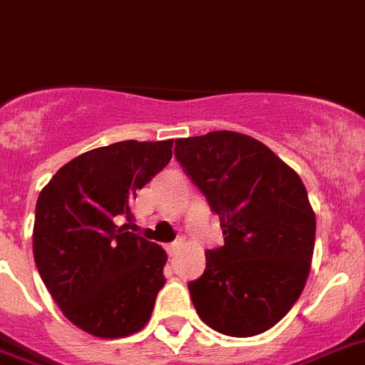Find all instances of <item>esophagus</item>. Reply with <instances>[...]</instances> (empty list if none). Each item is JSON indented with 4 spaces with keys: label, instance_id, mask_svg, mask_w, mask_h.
Here are the masks:
<instances>
[{
    "label": "esophagus",
    "instance_id": "1",
    "mask_svg": "<svg viewBox=\"0 0 365 365\" xmlns=\"http://www.w3.org/2000/svg\"><path fill=\"white\" fill-rule=\"evenodd\" d=\"M182 248H183V240H176V242H173L167 246V253H169L170 257H174V255H176V253H178Z\"/></svg>",
    "mask_w": 365,
    "mask_h": 365
}]
</instances>
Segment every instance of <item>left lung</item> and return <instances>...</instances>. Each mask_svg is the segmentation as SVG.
I'll return each instance as SVG.
<instances>
[{"label": "left lung", "instance_id": "obj_1", "mask_svg": "<svg viewBox=\"0 0 365 365\" xmlns=\"http://www.w3.org/2000/svg\"><path fill=\"white\" fill-rule=\"evenodd\" d=\"M174 154L220 217L224 246L189 283L205 325L237 338L287 316L310 272L316 215L299 174L257 139L218 130L176 139Z\"/></svg>", "mask_w": 365, "mask_h": 365}]
</instances>
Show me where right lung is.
Listing matches in <instances>:
<instances>
[{
	"label": "right lung",
	"instance_id": "1",
	"mask_svg": "<svg viewBox=\"0 0 365 365\" xmlns=\"http://www.w3.org/2000/svg\"><path fill=\"white\" fill-rule=\"evenodd\" d=\"M170 158L173 139L119 141L60 167L40 191L34 262L62 314L88 334L125 338L150 319L167 253L128 227L135 192Z\"/></svg>",
	"mask_w": 365,
	"mask_h": 365
}]
</instances>
